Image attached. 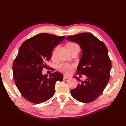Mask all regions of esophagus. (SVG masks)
Instances as JSON below:
<instances>
[{
  "instance_id": "esophagus-1",
  "label": "esophagus",
  "mask_w": 126,
  "mask_h": 126,
  "mask_svg": "<svg viewBox=\"0 0 126 126\" xmlns=\"http://www.w3.org/2000/svg\"><path fill=\"white\" fill-rule=\"evenodd\" d=\"M68 78H70L69 76H68L66 75H63V79H68Z\"/></svg>"
}]
</instances>
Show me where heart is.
I'll list each match as a JSON object with an SVG mask.
<instances>
[{
  "label": "heart",
  "mask_w": 126,
  "mask_h": 126,
  "mask_svg": "<svg viewBox=\"0 0 126 126\" xmlns=\"http://www.w3.org/2000/svg\"><path fill=\"white\" fill-rule=\"evenodd\" d=\"M77 46L74 43H69L67 45V47H73ZM74 67V64L68 63H62L58 66V69L64 74H70L72 71V68Z\"/></svg>",
  "instance_id": "b5f03b06"
}]
</instances>
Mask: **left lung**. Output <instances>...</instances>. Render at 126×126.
Returning a JSON list of instances; mask_svg holds the SVG:
<instances>
[{"instance_id":"1","label":"left lung","mask_w":126,"mask_h":126,"mask_svg":"<svg viewBox=\"0 0 126 126\" xmlns=\"http://www.w3.org/2000/svg\"><path fill=\"white\" fill-rule=\"evenodd\" d=\"M66 39L80 47L82 55L77 73L87 77L85 81L74 77L80 82L70 91L71 96L82 102H92L103 92L110 78L111 62L107 48L90 33L82 32L67 37Z\"/></svg>"}]
</instances>
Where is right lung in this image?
<instances>
[{"label": "right lung", "mask_w": 126, "mask_h": 126, "mask_svg": "<svg viewBox=\"0 0 126 126\" xmlns=\"http://www.w3.org/2000/svg\"><path fill=\"white\" fill-rule=\"evenodd\" d=\"M65 36L47 33H39L22 44L15 59L13 70L18 89L26 99L33 104L46 101L54 95L57 81H62L63 75L55 72L48 77L43 75L44 62L51 58L55 47Z\"/></svg>", "instance_id": "1"}]
</instances>
